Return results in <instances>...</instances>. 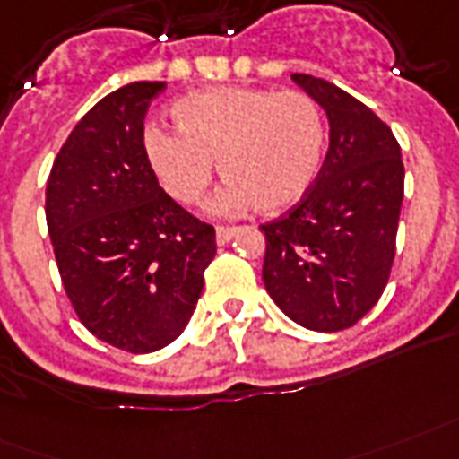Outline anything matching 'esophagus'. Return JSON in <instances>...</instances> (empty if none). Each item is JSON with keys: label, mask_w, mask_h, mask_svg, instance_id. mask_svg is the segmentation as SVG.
Returning a JSON list of instances; mask_svg holds the SVG:
<instances>
[{"label": "esophagus", "mask_w": 459, "mask_h": 459, "mask_svg": "<svg viewBox=\"0 0 459 459\" xmlns=\"http://www.w3.org/2000/svg\"><path fill=\"white\" fill-rule=\"evenodd\" d=\"M234 237V227H215V239L218 244H227Z\"/></svg>", "instance_id": "1"}]
</instances>
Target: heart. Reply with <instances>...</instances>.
Wrapping results in <instances>:
<instances>
[{
	"mask_svg": "<svg viewBox=\"0 0 459 459\" xmlns=\"http://www.w3.org/2000/svg\"><path fill=\"white\" fill-rule=\"evenodd\" d=\"M177 129L151 126L145 155L160 184L179 204H194L211 184L212 160L227 179L208 201L215 215L254 205L280 212L314 186L325 152L321 109L299 91L212 85L172 105Z\"/></svg>",
	"mask_w": 459,
	"mask_h": 459,
	"instance_id": "b5f03b06",
	"label": "heart"
}]
</instances>
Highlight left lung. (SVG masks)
<instances>
[{"instance_id": "1", "label": "left lung", "mask_w": 459, "mask_h": 459, "mask_svg": "<svg viewBox=\"0 0 459 459\" xmlns=\"http://www.w3.org/2000/svg\"><path fill=\"white\" fill-rule=\"evenodd\" d=\"M328 117L330 145L311 191L265 234L263 285L294 323L335 333L361 321L388 285L404 196L400 143L342 88L292 74Z\"/></svg>"}]
</instances>
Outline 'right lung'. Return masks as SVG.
Segmentation results:
<instances>
[{
    "label": "right lung",
    "instance_id": "right-lung-1",
    "mask_svg": "<svg viewBox=\"0 0 459 459\" xmlns=\"http://www.w3.org/2000/svg\"><path fill=\"white\" fill-rule=\"evenodd\" d=\"M162 81L105 95L62 145L45 218L81 323L117 350L148 354L186 328L215 255V230L160 189L143 119Z\"/></svg>",
    "mask_w": 459,
    "mask_h": 459
}]
</instances>
